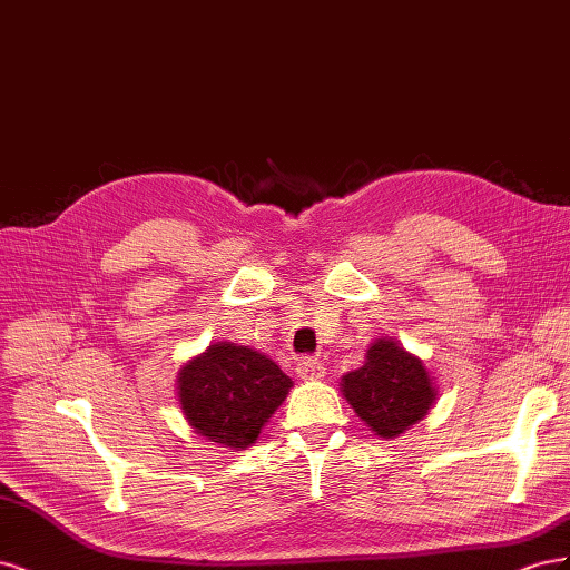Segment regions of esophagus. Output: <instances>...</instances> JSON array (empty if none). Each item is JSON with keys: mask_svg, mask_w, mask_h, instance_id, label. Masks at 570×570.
Returning <instances> with one entry per match:
<instances>
[{"mask_svg": "<svg viewBox=\"0 0 570 570\" xmlns=\"http://www.w3.org/2000/svg\"><path fill=\"white\" fill-rule=\"evenodd\" d=\"M325 368L321 366V361L312 358V356H299L297 358V375L304 377V381H318L323 377Z\"/></svg>", "mask_w": 570, "mask_h": 570, "instance_id": "34e87169", "label": "esophagus"}]
</instances>
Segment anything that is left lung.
<instances>
[{
    "label": "left lung",
    "instance_id": "1",
    "mask_svg": "<svg viewBox=\"0 0 570 570\" xmlns=\"http://www.w3.org/2000/svg\"><path fill=\"white\" fill-rule=\"evenodd\" d=\"M342 394L375 435L396 438L421 421L435 400L423 361L392 340H377L366 364L342 377Z\"/></svg>",
    "mask_w": 570,
    "mask_h": 570
}]
</instances>
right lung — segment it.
I'll use <instances>...</instances> for the list:
<instances>
[{"label":"right lung","mask_w":570,"mask_h":570,"mask_svg":"<svg viewBox=\"0 0 570 570\" xmlns=\"http://www.w3.org/2000/svg\"><path fill=\"white\" fill-rule=\"evenodd\" d=\"M289 377L275 361L230 342L212 344L180 373V404L197 433L245 450L283 404Z\"/></svg>","instance_id":"1"}]
</instances>
